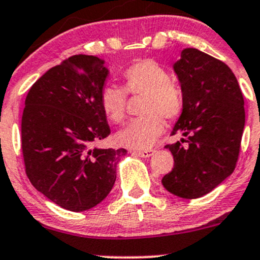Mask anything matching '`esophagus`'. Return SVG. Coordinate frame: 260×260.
I'll use <instances>...</instances> for the list:
<instances>
[{"instance_id": "obj_1", "label": "esophagus", "mask_w": 260, "mask_h": 260, "mask_svg": "<svg viewBox=\"0 0 260 260\" xmlns=\"http://www.w3.org/2000/svg\"><path fill=\"white\" fill-rule=\"evenodd\" d=\"M154 153L153 149H147V150H135L133 154H136V155L138 156H142V158H149V156H152Z\"/></svg>"}]
</instances>
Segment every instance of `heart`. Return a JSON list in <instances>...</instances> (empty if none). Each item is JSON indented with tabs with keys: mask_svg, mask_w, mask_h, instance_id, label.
Segmentation results:
<instances>
[{
	"mask_svg": "<svg viewBox=\"0 0 260 260\" xmlns=\"http://www.w3.org/2000/svg\"><path fill=\"white\" fill-rule=\"evenodd\" d=\"M127 95H144L141 118L131 121L116 135L117 144L129 149H148L162 133V119H174L184 107V93L164 68L154 60H142L122 74V87L106 86L100 93V104L113 123L125 117Z\"/></svg>",
	"mask_w": 260,
	"mask_h": 260,
	"instance_id": "b5f03b06",
	"label": "heart"
}]
</instances>
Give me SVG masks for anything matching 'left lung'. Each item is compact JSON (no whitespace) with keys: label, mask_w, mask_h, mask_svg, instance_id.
I'll return each instance as SVG.
<instances>
[{"label":"left lung","mask_w":260,"mask_h":260,"mask_svg":"<svg viewBox=\"0 0 260 260\" xmlns=\"http://www.w3.org/2000/svg\"><path fill=\"white\" fill-rule=\"evenodd\" d=\"M174 71L184 107L172 135L185 138L165 145L174 156V168L161 184L179 198L198 199L235 170L246 122L244 100L232 70L195 48L181 51Z\"/></svg>","instance_id":"left-lung-1"}]
</instances>
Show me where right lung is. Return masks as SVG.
I'll return each instance as SVG.
<instances>
[{
    "label": "right lung",
    "instance_id": "add662e5",
    "mask_svg": "<svg viewBox=\"0 0 260 260\" xmlns=\"http://www.w3.org/2000/svg\"><path fill=\"white\" fill-rule=\"evenodd\" d=\"M93 55H73L30 87L22 116L25 174L39 192L80 212L112 190L116 168L127 153L93 144L111 133L100 104L108 70Z\"/></svg>",
    "mask_w": 260,
    "mask_h": 260
}]
</instances>
